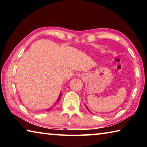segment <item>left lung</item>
Returning <instances> with one entry per match:
<instances>
[{
  "instance_id": "8db88e82",
  "label": "left lung",
  "mask_w": 147,
  "mask_h": 147,
  "mask_svg": "<svg viewBox=\"0 0 147 147\" xmlns=\"http://www.w3.org/2000/svg\"><path fill=\"white\" fill-rule=\"evenodd\" d=\"M86 108H87V109H88V110L89 111V112H91V111H90V110H89V108H88V106H87L86 105Z\"/></svg>"
}]
</instances>
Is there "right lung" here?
I'll list each match as a JSON object with an SVG mask.
<instances>
[{"instance_id": "add662e5", "label": "right lung", "mask_w": 147, "mask_h": 147, "mask_svg": "<svg viewBox=\"0 0 147 147\" xmlns=\"http://www.w3.org/2000/svg\"><path fill=\"white\" fill-rule=\"evenodd\" d=\"M61 93H60V94H59V97L58 98V99H57V101H56V103L57 102H58L59 101V100H60V98H61ZM56 103H55V104H56ZM54 106H53L52 107H53ZM52 108H49V109H45V110H47V111H50V109H51Z\"/></svg>"}]
</instances>
